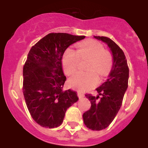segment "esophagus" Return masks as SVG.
Here are the masks:
<instances>
[{
  "label": "esophagus",
  "mask_w": 148,
  "mask_h": 148,
  "mask_svg": "<svg viewBox=\"0 0 148 148\" xmlns=\"http://www.w3.org/2000/svg\"><path fill=\"white\" fill-rule=\"evenodd\" d=\"M78 98H79V99H82V98L84 97V95L83 93H82V92H78Z\"/></svg>",
  "instance_id": "obj_1"
}]
</instances>
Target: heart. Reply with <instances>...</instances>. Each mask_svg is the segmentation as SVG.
<instances>
[{
  "label": "heart",
  "instance_id": "b5f03b06",
  "mask_svg": "<svg viewBox=\"0 0 148 148\" xmlns=\"http://www.w3.org/2000/svg\"><path fill=\"white\" fill-rule=\"evenodd\" d=\"M89 60L86 70L89 73H78L70 77L68 84L70 87L79 91H85L96 86L99 82V77L104 76L110 70L112 58L106 52L101 44L95 40H87L78 45V50L67 48L62 57L64 71L71 75L78 69L79 61Z\"/></svg>",
  "mask_w": 148,
  "mask_h": 148
}]
</instances>
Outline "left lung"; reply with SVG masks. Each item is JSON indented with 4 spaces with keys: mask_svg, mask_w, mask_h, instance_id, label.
I'll use <instances>...</instances> for the list:
<instances>
[{
    "mask_svg": "<svg viewBox=\"0 0 148 148\" xmlns=\"http://www.w3.org/2000/svg\"><path fill=\"white\" fill-rule=\"evenodd\" d=\"M94 38L108 46L113 57V66L108 79L96 88L99 95L96 97L86 95L91 108L83 114L84 125L92 130H101L110 125L121 108L128 87L129 68L124 52L113 40L104 36Z\"/></svg>",
    "mask_w": 148,
    "mask_h": 148,
    "instance_id": "8db88e82",
    "label": "left lung"
}]
</instances>
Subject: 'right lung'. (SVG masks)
Returning <instances> with one entry per match:
<instances>
[{
    "mask_svg": "<svg viewBox=\"0 0 148 148\" xmlns=\"http://www.w3.org/2000/svg\"><path fill=\"white\" fill-rule=\"evenodd\" d=\"M84 38L49 33L29 52L23 69V92L30 114L40 126H60L66 110L78 100L75 91H63L66 76L61 60L69 46Z\"/></svg>",
    "mask_w": 148,
    "mask_h": 148,
    "instance_id": "1",
    "label": "right lung"
}]
</instances>
